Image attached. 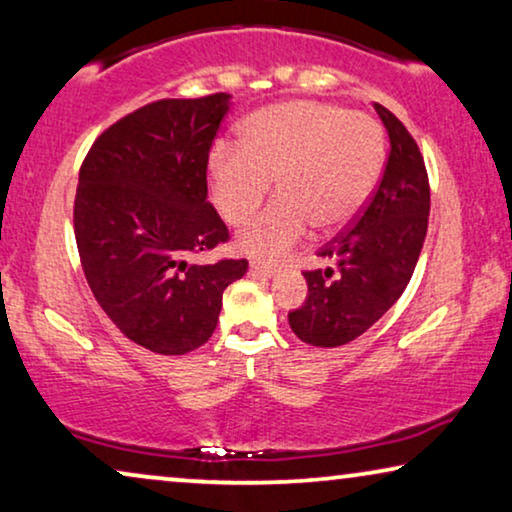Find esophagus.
Listing matches in <instances>:
<instances>
[{"mask_svg":"<svg viewBox=\"0 0 512 512\" xmlns=\"http://www.w3.org/2000/svg\"><path fill=\"white\" fill-rule=\"evenodd\" d=\"M250 271L257 273V276H266V278H271L273 273H276V266H273V264H266V262H250Z\"/></svg>","mask_w":512,"mask_h":512,"instance_id":"34e87169","label":"esophagus"}]
</instances>
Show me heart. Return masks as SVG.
<instances>
[{
  "instance_id": "heart-1",
  "label": "heart",
  "mask_w": 512,
  "mask_h": 512,
  "mask_svg": "<svg viewBox=\"0 0 512 512\" xmlns=\"http://www.w3.org/2000/svg\"><path fill=\"white\" fill-rule=\"evenodd\" d=\"M385 164L383 127L364 111L292 99L243 120L239 143L208 155L211 197L229 225L253 215L276 178L280 192L239 234L243 253L278 259L313 225L331 232L355 220Z\"/></svg>"
}]
</instances>
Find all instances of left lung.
<instances>
[{"label":"left lung","mask_w":512,"mask_h":512,"mask_svg":"<svg viewBox=\"0 0 512 512\" xmlns=\"http://www.w3.org/2000/svg\"><path fill=\"white\" fill-rule=\"evenodd\" d=\"M390 134L383 176L350 227L318 250L336 266L304 271L308 297L290 313L304 343L336 348L362 336L394 306L422 253L429 225V176L406 125L376 104Z\"/></svg>","instance_id":"1"}]
</instances>
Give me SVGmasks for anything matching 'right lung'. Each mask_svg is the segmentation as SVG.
<instances>
[{
  "label": "right lung",
  "mask_w": 512,
  "mask_h": 512,
  "mask_svg": "<svg viewBox=\"0 0 512 512\" xmlns=\"http://www.w3.org/2000/svg\"><path fill=\"white\" fill-rule=\"evenodd\" d=\"M227 95L157 99L104 129L74 199L78 257L97 304L141 348L185 355L211 338L222 292L248 259L190 264L229 241L206 199L208 155Z\"/></svg>",
  "instance_id": "1"
}]
</instances>
